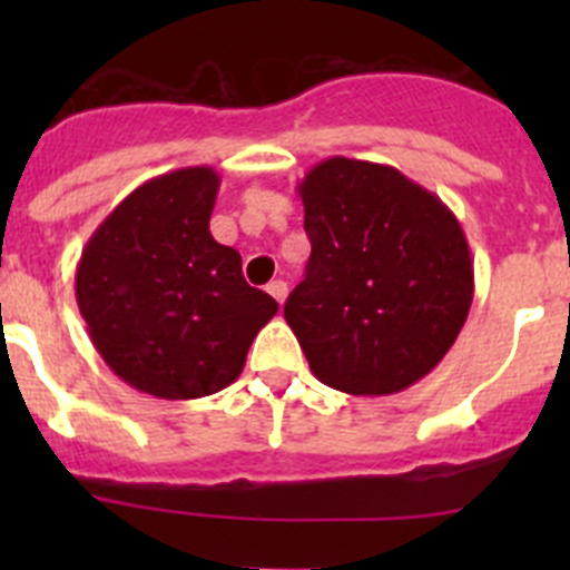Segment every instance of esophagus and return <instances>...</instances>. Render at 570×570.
<instances>
[{"label":"esophagus","instance_id":"1","mask_svg":"<svg viewBox=\"0 0 570 570\" xmlns=\"http://www.w3.org/2000/svg\"><path fill=\"white\" fill-rule=\"evenodd\" d=\"M267 292L275 297V301L284 303L286 295H289V286H286V281H269Z\"/></svg>","mask_w":570,"mask_h":570}]
</instances>
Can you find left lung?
<instances>
[{"label": "left lung", "mask_w": 570, "mask_h": 570, "mask_svg": "<svg viewBox=\"0 0 570 570\" xmlns=\"http://www.w3.org/2000/svg\"><path fill=\"white\" fill-rule=\"evenodd\" d=\"M297 195L312 256L284 317L314 377L386 396L422 381L455 344L474 262L450 206L392 165L331 157Z\"/></svg>", "instance_id": "obj_1"}]
</instances>
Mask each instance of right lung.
Masks as SVG:
<instances>
[{"mask_svg":"<svg viewBox=\"0 0 570 570\" xmlns=\"http://www.w3.org/2000/svg\"><path fill=\"white\" fill-rule=\"evenodd\" d=\"M220 176L178 168L131 189L77 264L90 342L124 383L159 400H198L243 375L278 303L243 278V256L209 232Z\"/></svg>","mask_w":570,"mask_h":570,"instance_id":"1","label":"right lung"}]
</instances>
